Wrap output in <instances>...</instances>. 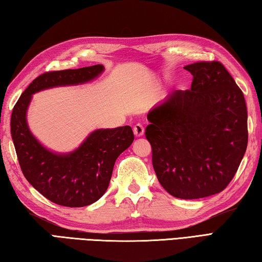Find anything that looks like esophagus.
Returning <instances> with one entry per match:
<instances>
[{"label":"esophagus","instance_id":"esophagus-1","mask_svg":"<svg viewBox=\"0 0 262 262\" xmlns=\"http://www.w3.org/2000/svg\"><path fill=\"white\" fill-rule=\"evenodd\" d=\"M133 133H135V136L136 137H142L144 136V133H145V129H144V126H142L141 124H136L135 126H133Z\"/></svg>","mask_w":262,"mask_h":262}]
</instances>
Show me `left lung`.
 <instances>
[{"instance_id":"8db88e82","label":"left lung","mask_w":262,"mask_h":262,"mask_svg":"<svg viewBox=\"0 0 262 262\" xmlns=\"http://www.w3.org/2000/svg\"><path fill=\"white\" fill-rule=\"evenodd\" d=\"M189 90L172 91L148 113L146 138L160 184L182 200L223 191L248 147L244 95L219 61L184 67Z\"/></svg>"}]
</instances>
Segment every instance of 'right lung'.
I'll use <instances>...</instances> for the list:
<instances>
[{
  "label": "right lung",
  "mask_w": 262,
  "mask_h": 262,
  "mask_svg": "<svg viewBox=\"0 0 262 262\" xmlns=\"http://www.w3.org/2000/svg\"><path fill=\"white\" fill-rule=\"evenodd\" d=\"M105 71L102 65L44 73L23 92L11 115V136L27 181L53 203L82 208L95 203L110 185L114 164L135 139L129 125L92 131L76 149L56 152L39 142L27 123L33 95L47 89L91 82Z\"/></svg>",
  "instance_id": "1"
}]
</instances>
